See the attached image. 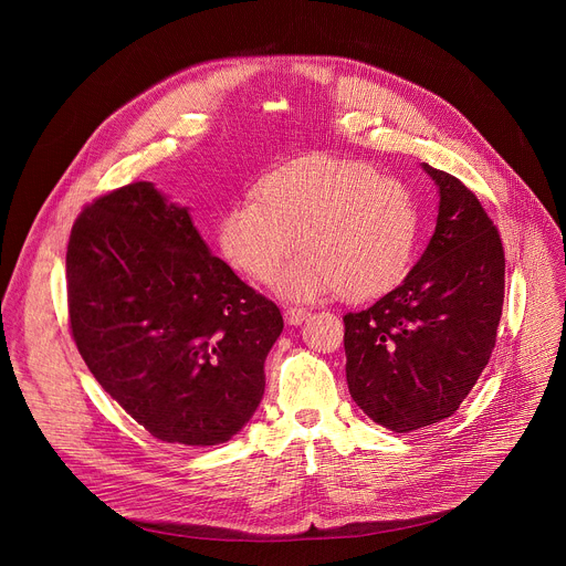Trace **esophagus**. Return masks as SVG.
Segmentation results:
<instances>
[{
  "label": "esophagus",
  "mask_w": 566,
  "mask_h": 566,
  "mask_svg": "<svg viewBox=\"0 0 566 566\" xmlns=\"http://www.w3.org/2000/svg\"><path fill=\"white\" fill-rule=\"evenodd\" d=\"M307 316H310V312L303 307H286L284 310V318L289 325H301Z\"/></svg>",
  "instance_id": "obj_1"
}]
</instances>
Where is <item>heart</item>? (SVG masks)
<instances>
[{
	"instance_id": "obj_1",
	"label": "heart",
	"mask_w": 566,
	"mask_h": 566,
	"mask_svg": "<svg viewBox=\"0 0 566 566\" xmlns=\"http://www.w3.org/2000/svg\"><path fill=\"white\" fill-rule=\"evenodd\" d=\"M256 197L235 201L220 222L224 256L256 282H273L295 245L305 250L280 280L286 298L339 289L367 301L412 268L422 216L412 192L367 163L307 156L261 178Z\"/></svg>"
}]
</instances>
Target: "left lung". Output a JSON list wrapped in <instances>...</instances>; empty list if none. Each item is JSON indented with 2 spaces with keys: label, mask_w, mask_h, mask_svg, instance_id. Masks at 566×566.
Returning <instances> with one entry per match:
<instances>
[{
  "label": "left lung",
  "mask_w": 566,
  "mask_h": 566,
  "mask_svg": "<svg viewBox=\"0 0 566 566\" xmlns=\"http://www.w3.org/2000/svg\"><path fill=\"white\" fill-rule=\"evenodd\" d=\"M422 167L440 190L422 259L371 307L344 316L348 392L397 433L459 410L489 365L504 303V250L493 220L457 176Z\"/></svg>",
  "instance_id": "obj_1"
}]
</instances>
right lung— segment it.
<instances>
[{
    "label": "right lung",
    "mask_w": 566,
    "mask_h": 566,
    "mask_svg": "<svg viewBox=\"0 0 566 566\" xmlns=\"http://www.w3.org/2000/svg\"><path fill=\"white\" fill-rule=\"evenodd\" d=\"M66 291L82 360L154 438L208 448L250 422L284 321L208 252L188 208L148 181L84 206Z\"/></svg>",
    "instance_id": "1"
}]
</instances>
